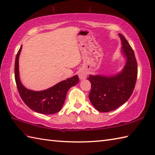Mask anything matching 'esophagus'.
<instances>
[{"instance_id":"esophagus-1","label":"esophagus","mask_w":155,"mask_h":155,"mask_svg":"<svg viewBox=\"0 0 155 155\" xmlns=\"http://www.w3.org/2000/svg\"><path fill=\"white\" fill-rule=\"evenodd\" d=\"M87 73L84 71H81L79 72V73H78V77H79L81 80L85 79L87 78Z\"/></svg>"}]
</instances>
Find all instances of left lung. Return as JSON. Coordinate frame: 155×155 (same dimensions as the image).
<instances>
[{
    "label": "left lung",
    "instance_id": "left-lung-1",
    "mask_svg": "<svg viewBox=\"0 0 155 155\" xmlns=\"http://www.w3.org/2000/svg\"><path fill=\"white\" fill-rule=\"evenodd\" d=\"M122 51L126 63L122 72L107 77L89 75L87 78L91 84L89 97L97 110L109 112L126 103L134 91L138 75V66L134 50L122 34Z\"/></svg>",
    "mask_w": 155,
    "mask_h": 155
}]
</instances>
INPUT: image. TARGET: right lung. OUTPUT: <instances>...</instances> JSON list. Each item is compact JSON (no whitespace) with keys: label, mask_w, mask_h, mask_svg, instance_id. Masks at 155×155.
<instances>
[{"label":"right lung","mask_w":155,"mask_h":155,"mask_svg":"<svg viewBox=\"0 0 155 155\" xmlns=\"http://www.w3.org/2000/svg\"><path fill=\"white\" fill-rule=\"evenodd\" d=\"M21 49L22 46L18 51L15 63V78L21 98L27 106L38 113L47 115L57 113L62 107L68 89L79 82L78 77L75 75L41 91L27 89L21 84L19 75V57Z\"/></svg>","instance_id":"obj_1"}]
</instances>
